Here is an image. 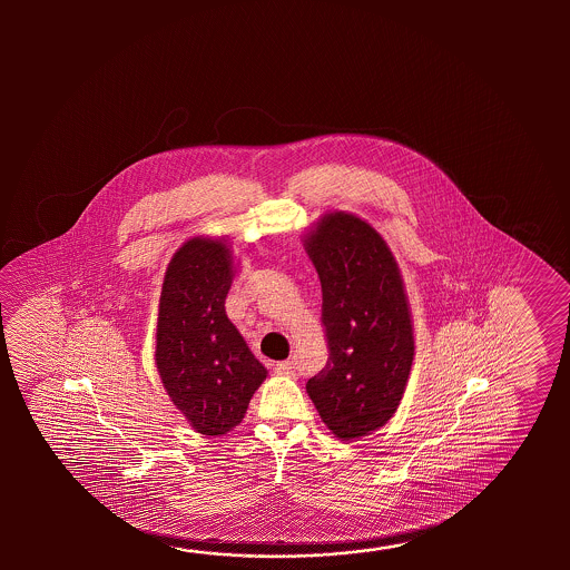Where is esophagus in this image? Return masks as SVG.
<instances>
[{
	"mask_svg": "<svg viewBox=\"0 0 570 570\" xmlns=\"http://www.w3.org/2000/svg\"><path fill=\"white\" fill-rule=\"evenodd\" d=\"M275 373L281 376H297V371H295V366L289 361H283V363L275 364Z\"/></svg>",
	"mask_w": 570,
	"mask_h": 570,
	"instance_id": "obj_1",
	"label": "esophagus"
}]
</instances>
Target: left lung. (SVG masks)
<instances>
[{
	"label": "left lung",
	"instance_id": "obj_1",
	"mask_svg": "<svg viewBox=\"0 0 570 570\" xmlns=\"http://www.w3.org/2000/svg\"><path fill=\"white\" fill-rule=\"evenodd\" d=\"M322 283L330 358L307 381L327 430L344 442L368 436L397 412L412 373V309L383 236L348 212H330L303 234Z\"/></svg>",
	"mask_w": 570,
	"mask_h": 570
}]
</instances>
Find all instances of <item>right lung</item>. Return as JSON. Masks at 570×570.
Returning <instances> with one entry per match:
<instances>
[{"label":"right lung","instance_id":"add662e5","mask_svg":"<svg viewBox=\"0 0 570 570\" xmlns=\"http://www.w3.org/2000/svg\"><path fill=\"white\" fill-rule=\"evenodd\" d=\"M234 275L224 236H191L170 258L158 297V376L173 405L204 436H224L240 424L268 375L226 315Z\"/></svg>","mask_w":570,"mask_h":570}]
</instances>
